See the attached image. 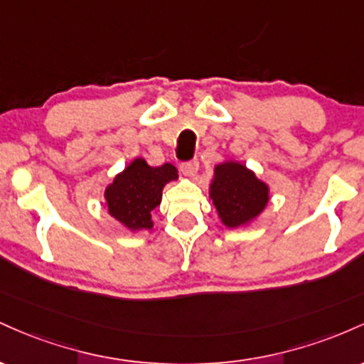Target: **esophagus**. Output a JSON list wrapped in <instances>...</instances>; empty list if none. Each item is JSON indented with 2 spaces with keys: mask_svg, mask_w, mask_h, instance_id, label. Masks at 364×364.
I'll return each mask as SVG.
<instances>
[{
  "mask_svg": "<svg viewBox=\"0 0 364 364\" xmlns=\"http://www.w3.org/2000/svg\"><path fill=\"white\" fill-rule=\"evenodd\" d=\"M181 170H182L183 175H187V177H194V175L198 173V170H199L198 158H194V160H189V161H183L181 165Z\"/></svg>",
  "mask_w": 364,
  "mask_h": 364,
  "instance_id": "esophagus-1",
  "label": "esophagus"
}]
</instances>
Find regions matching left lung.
<instances>
[{"mask_svg": "<svg viewBox=\"0 0 364 364\" xmlns=\"http://www.w3.org/2000/svg\"><path fill=\"white\" fill-rule=\"evenodd\" d=\"M210 196L222 222L227 227H239L263 211L268 203V187L246 166L228 161L215 166Z\"/></svg>", "mask_w": 364, "mask_h": 364, "instance_id": "obj_1", "label": "left lung"}]
</instances>
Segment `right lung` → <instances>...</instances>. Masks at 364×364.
Returning a JSON list of instances; mask_svg holds the SVG:
<instances>
[{"mask_svg":"<svg viewBox=\"0 0 364 364\" xmlns=\"http://www.w3.org/2000/svg\"><path fill=\"white\" fill-rule=\"evenodd\" d=\"M177 178V168L170 163L149 166L141 158L117 175L106 189L108 211L129 230H144L153 227L151 211L161 203V191L166 182Z\"/></svg>","mask_w":364,"mask_h":364,"instance_id":"1","label":"right lung"}]
</instances>
